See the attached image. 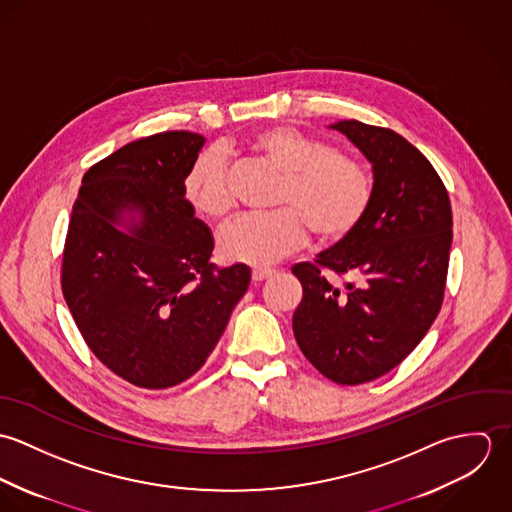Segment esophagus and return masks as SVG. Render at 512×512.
Segmentation results:
<instances>
[{"label": "esophagus", "instance_id": "esophagus-1", "mask_svg": "<svg viewBox=\"0 0 512 512\" xmlns=\"http://www.w3.org/2000/svg\"><path fill=\"white\" fill-rule=\"evenodd\" d=\"M272 270H252V282H264V280H268V278H272Z\"/></svg>", "mask_w": 512, "mask_h": 512}]
</instances>
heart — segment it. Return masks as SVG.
Wrapping results in <instances>:
<instances>
[{
  "instance_id": "1",
  "label": "heart",
  "mask_w": 512,
  "mask_h": 512,
  "mask_svg": "<svg viewBox=\"0 0 512 512\" xmlns=\"http://www.w3.org/2000/svg\"><path fill=\"white\" fill-rule=\"evenodd\" d=\"M250 147L286 175L276 199L280 209L228 226L219 242L224 260L268 268L299 250L309 230L321 242H341L363 224L374 187L359 161L288 126L258 132ZM185 195L207 219L230 215L234 195L222 151L207 149L193 161Z\"/></svg>"
}]
</instances>
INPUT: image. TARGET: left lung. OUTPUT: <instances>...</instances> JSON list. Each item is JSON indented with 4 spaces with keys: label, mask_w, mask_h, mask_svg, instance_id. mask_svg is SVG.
I'll return each instance as SVG.
<instances>
[{
    "label": "left lung",
    "mask_w": 512,
    "mask_h": 512,
    "mask_svg": "<svg viewBox=\"0 0 512 512\" xmlns=\"http://www.w3.org/2000/svg\"><path fill=\"white\" fill-rule=\"evenodd\" d=\"M372 165L374 197L363 224L345 240L292 268L303 297L293 335L323 376L370 382L400 365L438 317L451 248L449 195L432 163L400 134L341 120ZM323 269L354 280L331 285Z\"/></svg>",
    "instance_id": "obj_1"
}]
</instances>
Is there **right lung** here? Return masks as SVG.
Listing matches in <instances>:
<instances>
[{
    "mask_svg": "<svg viewBox=\"0 0 512 512\" xmlns=\"http://www.w3.org/2000/svg\"><path fill=\"white\" fill-rule=\"evenodd\" d=\"M203 146L185 130L136 140L94 163L74 201L65 301L98 361L140 388L175 386L205 365L250 284L248 266L209 262L213 234L185 197Z\"/></svg>",
    "mask_w": 512,
    "mask_h": 512,
    "instance_id": "right-lung-1",
    "label": "right lung"
}]
</instances>
